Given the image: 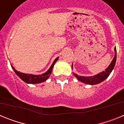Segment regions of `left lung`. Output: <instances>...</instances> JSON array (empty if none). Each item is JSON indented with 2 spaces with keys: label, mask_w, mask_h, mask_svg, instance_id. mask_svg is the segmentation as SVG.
I'll use <instances>...</instances> for the list:
<instances>
[{
  "label": "left lung",
  "mask_w": 124,
  "mask_h": 124,
  "mask_svg": "<svg viewBox=\"0 0 124 124\" xmlns=\"http://www.w3.org/2000/svg\"><path fill=\"white\" fill-rule=\"evenodd\" d=\"M115 56L114 59L112 61L110 65L104 71H102L99 74H96L94 76H89V77H86V76H80L77 75V74H74L75 77L80 81L84 83H86L87 84H91V85H94V84H99L101 83L104 80L106 79L109 76L110 73H111L112 70L114 69L116 64V58H117V51H116V48L115 47ZM72 68H73V64H72Z\"/></svg>",
  "instance_id": "8db88e82"
}]
</instances>
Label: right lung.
Listing matches in <instances>:
<instances>
[{
  "label": "right lung",
  "instance_id": "obj_1",
  "mask_svg": "<svg viewBox=\"0 0 124 124\" xmlns=\"http://www.w3.org/2000/svg\"><path fill=\"white\" fill-rule=\"evenodd\" d=\"M58 60V57L54 60V61H53V63L52 65L51 66L50 69L45 73L41 74V75H33V74H25V73H20L19 71H17V70L14 68L13 66L11 65V66H12V68L13 69V70L15 72L16 74L21 79H22L24 82L27 83H29V84H37V83H40L45 81L46 80L50 77V74H51V72H52L53 66H54V64H55V63Z\"/></svg>",
  "mask_w": 124,
  "mask_h": 124
}]
</instances>
